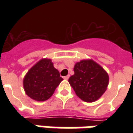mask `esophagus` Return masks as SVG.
Here are the masks:
<instances>
[{"instance_id": "1", "label": "esophagus", "mask_w": 133, "mask_h": 133, "mask_svg": "<svg viewBox=\"0 0 133 133\" xmlns=\"http://www.w3.org/2000/svg\"><path fill=\"white\" fill-rule=\"evenodd\" d=\"M70 75H66V76H65V77H63V78L65 79V80H68V78H69Z\"/></svg>"}]
</instances>
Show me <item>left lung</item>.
I'll use <instances>...</instances> for the list:
<instances>
[{
    "label": "left lung",
    "mask_w": 133,
    "mask_h": 133,
    "mask_svg": "<svg viewBox=\"0 0 133 133\" xmlns=\"http://www.w3.org/2000/svg\"><path fill=\"white\" fill-rule=\"evenodd\" d=\"M73 70L75 74L68 82L81 100L94 102L105 92L109 76L98 63L92 60H83L75 64Z\"/></svg>",
    "instance_id": "obj_1"
}]
</instances>
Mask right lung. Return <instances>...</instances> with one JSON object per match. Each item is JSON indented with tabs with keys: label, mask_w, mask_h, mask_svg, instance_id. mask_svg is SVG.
Returning a JSON list of instances; mask_svg holds the SVG:
<instances>
[{
	"label": "right lung",
	"mask_w": 133,
	"mask_h": 133,
	"mask_svg": "<svg viewBox=\"0 0 133 133\" xmlns=\"http://www.w3.org/2000/svg\"><path fill=\"white\" fill-rule=\"evenodd\" d=\"M63 79L50 59H42L32 67L23 80V87L30 98L45 101L50 98Z\"/></svg>",
	"instance_id": "obj_1"
}]
</instances>
